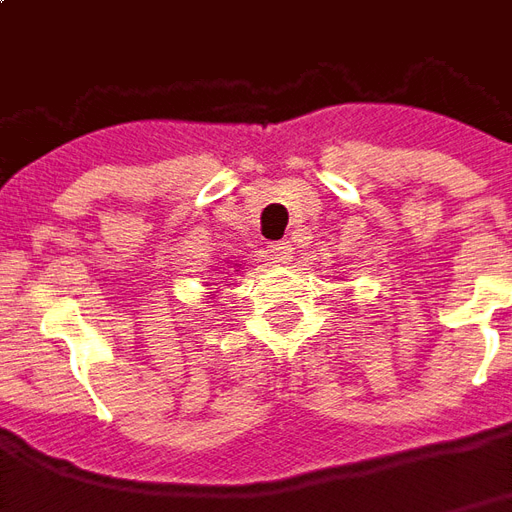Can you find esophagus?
<instances>
[{
	"label": "esophagus",
	"instance_id": "obj_1",
	"mask_svg": "<svg viewBox=\"0 0 512 512\" xmlns=\"http://www.w3.org/2000/svg\"><path fill=\"white\" fill-rule=\"evenodd\" d=\"M268 252H271V260H274V263H290V260H293V246H290V241L271 244L268 246Z\"/></svg>",
	"mask_w": 512,
	"mask_h": 512
}]
</instances>
